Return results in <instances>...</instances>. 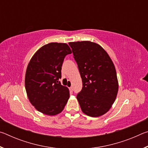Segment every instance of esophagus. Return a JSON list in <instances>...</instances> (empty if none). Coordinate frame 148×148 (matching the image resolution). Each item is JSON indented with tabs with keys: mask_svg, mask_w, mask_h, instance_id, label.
<instances>
[{
	"mask_svg": "<svg viewBox=\"0 0 148 148\" xmlns=\"http://www.w3.org/2000/svg\"><path fill=\"white\" fill-rule=\"evenodd\" d=\"M69 91H71V92L73 91V87H69Z\"/></svg>",
	"mask_w": 148,
	"mask_h": 148,
	"instance_id": "1",
	"label": "esophagus"
}]
</instances>
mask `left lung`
I'll use <instances>...</instances> for the list:
<instances>
[{
    "mask_svg": "<svg viewBox=\"0 0 148 148\" xmlns=\"http://www.w3.org/2000/svg\"><path fill=\"white\" fill-rule=\"evenodd\" d=\"M82 79L77 95L82 112L91 117L102 116L116 99L118 82L114 64L106 51L90 41L69 42Z\"/></svg>",
    "mask_w": 148,
    "mask_h": 148,
    "instance_id": "left-lung-1",
    "label": "left lung"
}]
</instances>
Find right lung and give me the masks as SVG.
<instances>
[{
    "label": "right lung",
    "instance_id": "add662e5",
    "mask_svg": "<svg viewBox=\"0 0 148 148\" xmlns=\"http://www.w3.org/2000/svg\"><path fill=\"white\" fill-rule=\"evenodd\" d=\"M71 53L66 44L52 42L40 47L27 66L25 79L27 97L42 113L48 116L61 113L68 101L69 90L59 79L64 57Z\"/></svg>",
    "mask_w": 148,
    "mask_h": 148
}]
</instances>
